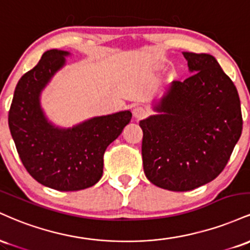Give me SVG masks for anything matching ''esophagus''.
I'll list each match as a JSON object with an SVG mask.
<instances>
[{"mask_svg": "<svg viewBox=\"0 0 250 250\" xmlns=\"http://www.w3.org/2000/svg\"><path fill=\"white\" fill-rule=\"evenodd\" d=\"M147 113H148L147 109L141 107V105H137V107H135L133 110V115L135 119H137V120H141V119H143V117H146Z\"/></svg>", "mask_w": 250, "mask_h": 250, "instance_id": "1", "label": "esophagus"}]
</instances>
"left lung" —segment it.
I'll return each mask as SVG.
<instances>
[{
  "label": "left lung",
  "mask_w": 250,
  "mask_h": 250,
  "mask_svg": "<svg viewBox=\"0 0 250 250\" xmlns=\"http://www.w3.org/2000/svg\"><path fill=\"white\" fill-rule=\"evenodd\" d=\"M191 75L174 81L140 122L147 179L157 187L187 191L213 181L230 159L242 133L237 89L209 54L183 53Z\"/></svg>",
  "instance_id": "left-lung-1"
}]
</instances>
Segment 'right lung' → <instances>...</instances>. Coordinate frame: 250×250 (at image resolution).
Instances as JSON below:
<instances>
[{
	"label": "right lung",
	"instance_id": "right-lung-1",
	"mask_svg": "<svg viewBox=\"0 0 250 250\" xmlns=\"http://www.w3.org/2000/svg\"><path fill=\"white\" fill-rule=\"evenodd\" d=\"M67 51L51 49L20 79L8 123L24 168L37 182L61 191L81 190L99 182L105 149L131 119L129 110L94 117L71 129L47 121L40 94L63 67Z\"/></svg>",
	"mask_w": 250,
	"mask_h": 250
}]
</instances>
